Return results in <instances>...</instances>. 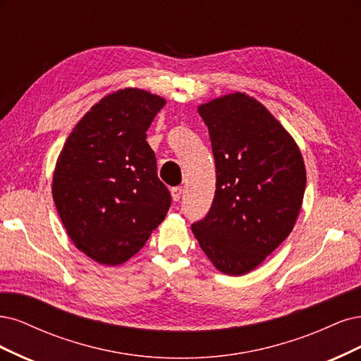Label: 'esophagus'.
Masks as SVG:
<instances>
[{
	"label": "esophagus",
	"instance_id": "esophagus-1",
	"mask_svg": "<svg viewBox=\"0 0 361 361\" xmlns=\"http://www.w3.org/2000/svg\"><path fill=\"white\" fill-rule=\"evenodd\" d=\"M171 195H172V200L173 201H180L181 200V195H183V188L181 185H177V188H172L171 189Z\"/></svg>",
	"mask_w": 361,
	"mask_h": 361
}]
</instances>
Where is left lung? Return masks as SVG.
<instances>
[{
	"label": "left lung",
	"instance_id": "8db88e82",
	"mask_svg": "<svg viewBox=\"0 0 361 361\" xmlns=\"http://www.w3.org/2000/svg\"><path fill=\"white\" fill-rule=\"evenodd\" d=\"M197 112L210 133L216 192L192 231L217 270L241 276L293 231L306 189L305 161L281 123L243 92Z\"/></svg>",
	"mask_w": 361,
	"mask_h": 361
}]
</instances>
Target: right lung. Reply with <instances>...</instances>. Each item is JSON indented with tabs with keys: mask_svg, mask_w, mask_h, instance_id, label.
Here are the masks:
<instances>
[{
	"mask_svg": "<svg viewBox=\"0 0 361 361\" xmlns=\"http://www.w3.org/2000/svg\"><path fill=\"white\" fill-rule=\"evenodd\" d=\"M164 104L144 90L112 92L76 124L56 160L52 195L58 214L75 246L100 264L132 258L171 207L147 142Z\"/></svg>",
	"mask_w": 361,
	"mask_h": 361,
	"instance_id": "add662e5",
	"label": "right lung"
}]
</instances>
